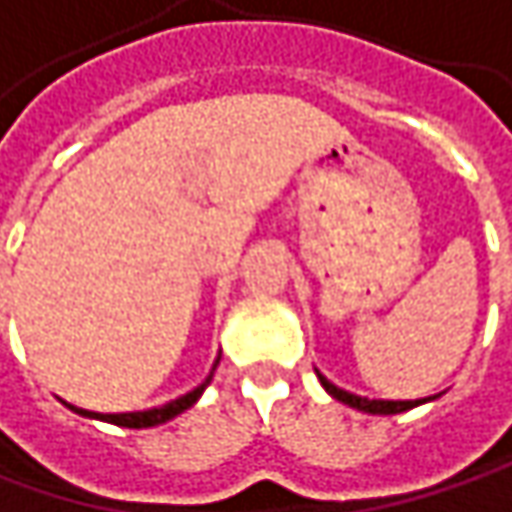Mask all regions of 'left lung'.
<instances>
[{
  "label": "left lung",
  "mask_w": 512,
  "mask_h": 512,
  "mask_svg": "<svg viewBox=\"0 0 512 512\" xmlns=\"http://www.w3.org/2000/svg\"><path fill=\"white\" fill-rule=\"evenodd\" d=\"M317 377H320L322 389H325L328 395L337 397L340 403L351 406V409H357V412H369V415H400V412H406V409H415V406H421V403L435 400V397H421V400H377V397H363V395H354V392H345V389H340V386H334L322 371H317Z\"/></svg>",
  "instance_id": "left-lung-1"
}]
</instances>
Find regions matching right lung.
Returning a JSON list of instances; mask_svg holds the SVG:
<instances>
[{
	"label": "right lung",
	"instance_id": "add662e5",
	"mask_svg": "<svg viewBox=\"0 0 512 512\" xmlns=\"http://www.w3.org/2000/svg\"><path fill=\"white\" fill-rule=\"evenodd\" d=\"M218 360H221V354L216 357V363H213L210 374L204 377V383H198L192 392L175 397V400H169V403H164V406H152V409H141V412H89V409H80V406H71V403H65V406H68L71 412L83 415V418L115 423V426H126V429H149V426H161V423L178 418L181 412H187L190 406H195V403H198V397L204 395V389L210 386V380H213V374H216Z\"/></svg>",
	"mask_w": 512,
	"mask_h": 512
}]
</instances>
